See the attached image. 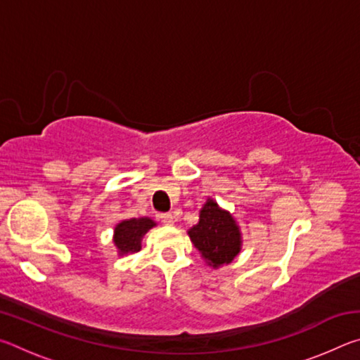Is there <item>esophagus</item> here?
Instances as JSON below:
<instances>
[{
    "mask_svg": "<svg viewBox=\"0 0 360 360\" xmlns=\"http://www.w3.org/2000/svg\"><path fill=\"white\" fill-rule=\"evenodd\" d=\"M160 221L165 225H173L174 224V216L172 212H165V214H160Z\"/></svg>",
    "mask_w": 360,
    "mask_h": 360,
    "instance_id": "esophagus-1",
    "label": "esophagus"
}]
</instances>
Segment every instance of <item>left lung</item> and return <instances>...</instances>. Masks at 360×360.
Masks as SVG:
<instances>
[{
    "instance_id": "left-lung-1",
    "label": "left lung",
    "mask_w": 360,
    "mask_h": 360,
    "mask_svg": "<svg viewBox=\"0 0 360 360\" xmlns=\"http://www.w3.org/2000/svg\"><path fill=\"white\" fill-rule=\"evenodd\" d=\"M187 235L211 268L231 264L241 252L243 236L238 222L211 197L200 210L198 224L188 229Z\"/></svg>"
}]
</instances>
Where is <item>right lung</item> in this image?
Masks as SVG:
<instances>
[{
	"instance_id": "add662e5",
	"label": "right lung",
	"mask_w": 360,
	"mask_h": 360,
	"mask_svg": "<svg viewBox=\"0 0 360 360\" xmlns=\"http://www.w3.org/2000/svg\"><path fill=\"white\" fill-rule=\"evenodd\" d=\"M157 222L150 217H131L124 219L114 227L112 241L117 248L119 255L138 252L141 249V241L148 231L155 227Z\"/></svg>"
}]
</instances>
